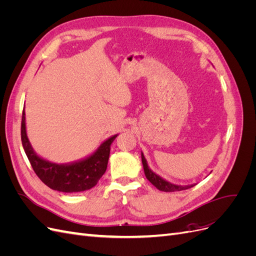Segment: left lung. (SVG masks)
<instances>
[{"mask_svg": "<svg viewBox=\"0 0 256 256\" xmlns=\"http://www.w3.org/2000/svg\"><path fill=\"white\" fill-rule=\"evenodd\" d=\"M141 158H142V164H143V168H144V173L147 180H148L154 187L159 189L160 191H164V192H174V191H182L189 189L193 186H196V184H176L173 182H170L164 178H162L158 174L152 171V168H150L148 164H147V160L144 157V154L141 152Z\"/></svg>", "mask_w": 256, "mask_h": 256, "instance_id": "1", "label": "left lung"}]
</instances>
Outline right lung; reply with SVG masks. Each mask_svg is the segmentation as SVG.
Instances as JSON below:
<instances>
[{
	"mask_svg": "<svg viewBox=\"0 0 256 256\" xmlns=\"http://www.w3.org/2000/svg\"><path fill=\"white\" fill-rule=\"evenodd\" d=\"M118 136L114 134L106 138L88 157L69 164H56L38 156L33 150L26 134V112L24 110L22 112L21 141L30 164L44 184L60 192H82L95 187L106 172L110 156V146Z\"/></svg>",
	"mask_w": 256,
	"mask_h": 256,
	"instance_id": "1",
	"label": "right lung"
}]
</instances>
